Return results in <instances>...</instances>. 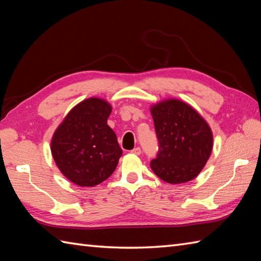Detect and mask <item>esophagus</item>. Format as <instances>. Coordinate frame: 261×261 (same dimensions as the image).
Listing matches in <instances>:
<instances>
[{
  "label": "esophagus",
  "mask_w": 261,
  "mask_h": 261,
  "mask_svg": "<svg viewBox=\"0 0 261 261\" xmlns=\"http://www.w3.org/2000/svg\"><path fill=\"white\" fill-rule=\"evenodd\" d=\"M141 152H142V150H141V148H139V147H137V148H135L133 150H131V153L137 154V155L141 154Z\"/></svg>",
  "instance_id": "1"
}]
</instances>
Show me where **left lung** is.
<instances>
[{
	"mask_svg": "<svg viewBox=\"0 0 261 261\" xmlns=\"http://www.w3.org/2000/svg\"><path fill=\"white\" fill-rule=\"evenodd\" d=\"M158 152L150 167L168 184H184L202 170L213 150V133L193 109L179 100L163 101L151 109Z\"/></svg>",
	"mask_w": 261,
	"mask_h": 261,
	"instance_id": "obj_1",
	"label": "left lung"
}]
</instances>
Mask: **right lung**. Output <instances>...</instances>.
<instances>
[{
	"mask_svg": "<svg viewBox=\"0 0 261 261\" xmlns=\"http://www.w3.org/2000/svg\"><path fill=\"white\" fill-rule=\"evenodd\" d=\"M111 111L108 102L87 99L72 109L54 133L53 159L65 177L77 186H96L116 170L122 149L107 123Z\"/></svg>",
	"mask_w": 261,
	"mask_h": 261,
	"instance_id": "1",
	"label": "right lung"
}]
</instances>
